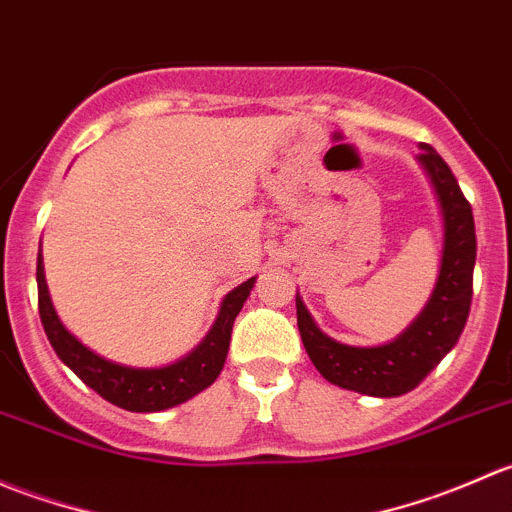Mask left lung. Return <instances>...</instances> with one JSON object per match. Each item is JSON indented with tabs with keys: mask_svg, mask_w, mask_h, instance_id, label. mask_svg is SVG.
Listing matches in <instances>:
<instances>
[{
	"mask_svg": "<svg viewBox=\"0 0 512 512\" xmlns=\"http://www.w3.org/2000/svg\"><path fill=\"white\" fill-rule=\"evenodd\" d=\"M418 160L431 175L446 225L441 275L421 317L396 342L384 347H347L319 332L302 299L297 297V327L319 374L342 389L379 399L416 389L436 369L438 361L456 347L471 312L476 267V223L471 203L446 160L428 143H421Z\"/></svg>",
	"mask_w": 512,
	"mask_h": 512,
	"instance_id": "8db88e82",
	"label": "left lung"
}]
</instances>
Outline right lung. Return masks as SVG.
<instances>
[{
  "label": "right lung",
  "mask_w": 512,
  "mask_h": 512,
  "mask_svg": "<svg viewBox=\"0 0 512 512\" xmlns=\"http://www.w3.org/2000/svg\"><path fill=\"white\" fill-rule=\"evenodd\" d=\"M255 277L242 282L225 297L220 309L218 322L213 324L205 342L175 364L163 369H131V366L113 364L86 349L76 337H71L59 322L54 312V304L49 299V289L44 280V265H41V252L36 257V287H39V317L44 324V332L49 337L56 356L84 381L86 386L96 391L101 399L111 401L113 406L126 411H163L170 406H178L183 401L193 399L203 389H208L218 374L223 371L227 347H230V332L235 317L240 314L242 302L250 294Z\"/></svg>",
  "instance_id": "1"
}]
</instances>
